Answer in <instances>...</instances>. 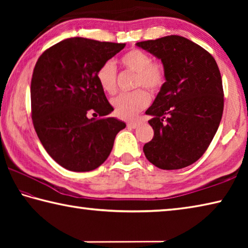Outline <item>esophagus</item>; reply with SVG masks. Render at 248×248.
<instances>
[{
    "mask_svg": "<svg viewBox=\"0 0 248 248\" xmlns=\"http://www.w3.org/2000/svg\"><path fill=\"white\" fill-rule=\"evenodd\" d=\"M127 125H128V128L136 129L138 125H139V123H138V121H129V123H127Z\"/></svg>",
    "mask_w": 248,
    "mask_h": 248,
    "instance_id": "obj_1",
    "label": "esophagus"
}]
</instances>
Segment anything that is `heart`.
Returning <instances> with one entry per match:
<instances>
[{"label":"heart","instance_id":"b5f03b06","mask_svg":"<svg viewBox=\"0 0 248 248\" xmlns=\"http://www.w3.org/2000/svg\"><path fill=\"white\" fill-rule=\"evenodd\" d=\"M121 64L125 70L136 73L134 89H145L150 94L155 95L163 89L166 82L164 65L153 61L148 52L141 49H130L120 58ZM99 86L107 94L117 91V68L114 62L108 60L99 66L96 73ZM150 96L144 90H138L130 94H120L111 99L115 114L121 119H132L148 106Z\"/></svg>","mask_w":248,"mask_h":248}]
</instances>
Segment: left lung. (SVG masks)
<instances>
[{
    "label": "left lung",
    "instance_id": "1",
    "mask_svg": "<svg viewBox=\"0 0 248 248\" xmlns=\"http://www.w3.org/2000/svg\"><path fill=\"white\" fill-rule=\"evenodd\" d=\"M162 61L166 82L146 115L154 137L145 157L161 170H179L202 156L223 114L220 70L211 54L182 36L137 43Z\"/></svg>",
    "mask_w": 248,
    "mask_h": 248
}]
</instances>
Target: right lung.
Masks as SVG:
<instances>
[{"label": "right lung", "instance_id": "1", "mask_svg": "<svg viewBox=\"0 0 248 248\" xmlns=\"http://www.w3.org/2000/svg\"><path fill=\"white\" fill-rule=\"evenodd\" d=\"M125 44L68 38L39 57L31 78V118L41 144L59 165L72 171L97 169L110 154L125 124L108 115L114 108L96 73ZM93 113L98 119L88 118Z\"/></svg>", "mask_w": 248, "mask_h": 248}]
</instances>
